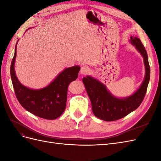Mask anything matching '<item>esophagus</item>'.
Here are the masks:
<instances>
[{"label": "esophagus", "instance_id": "esophagus-1", "mask_svg": "<svg viewBox=\"0 0 161 161\" xmlns=\"http://www.w3.org/2000/svg\"><path fill=\"white\" fill-rule=\"evenodd\" d=\"M90 72V69L86 66H82L81 67L80 69V75H88L89 73Z\"/></svg>", "mask_w": 161, "mask_h": 161}]
</instances>
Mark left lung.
Segmentation results:
<instances>
[{
  "instance_id": "left-lung-1",
  "label": "left lung",
  "mask_w": 161,
  "mask_h": 161,
  "mask_svg": "<svg viewBox=\"0 0 161 161\" xmlns=\"http://www.w3.org/2000/svg\"><path fill=\"white\" fill-rule=\"evenodd\" d=\"M130 42L142 56L146 70L143 82L134 94L124 99L117 98L98 80L89 76L82 79L91 102L92 113L102 120L111 121L124 118L138 108L147 92L150 75L147 52L139 38L131 36Z\"/></svg>"
}]
</instances>
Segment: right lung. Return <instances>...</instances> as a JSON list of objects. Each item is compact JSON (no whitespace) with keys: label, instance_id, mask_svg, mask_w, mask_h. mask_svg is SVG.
<instances>
[{"label":"right lung","instance_id":"1","mask_svg":"<svg viewBox=\"0 0 161 161\" xmlns=\"http://www.w3.org/2000/svg\"><path fill=\"white\" fill-rule=\"evenodd\" d=\"M16 53L15 48L10 72L13 89L19 103L24 109L40 118L46 119L58 118L66 109L68 87L72 81L77 79L80 66L67 68L44 88L31 89L23 86L15 75L14 66Z\"/></svg>","mask_w":161,"mask_h":161}]
</instances>
